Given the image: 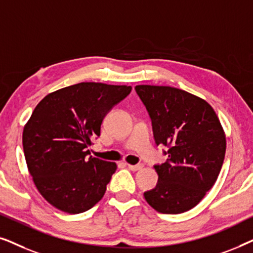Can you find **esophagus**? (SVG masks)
Returning a JSON list of instances; mask_svg holds the SVG:
<instances>
[{"label":"esophagus","mask_w":253,"mask_h":253,"mask_svg":"<svg viewBox=\"0 0 253 253\" xmlns=\"http://www.w3.org/2000/svg\"><path fill=\"white\" fill-rule=\"evenodd\" d=\"M144 166L141 165V164H139V165H127V168L130 169V170H132V171H137V170H140L141 168H143Z\"/></svg>","instance_id":"obj_1"}]
</instances>
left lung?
Segmentation results:
<instances>
[{"label":"left lung","instance_id":"8db88e82","mask_svg":"<svg viewBox=\"0 0 253 253\" xmlns=\"http://www.w3.org/2000/svg\"><path fill=\"white\" fill-rule=\"evenodd\" d=\"M137 94L152 121L157 145L168 147L165 164L155 165L159 179L144 192L158 212L179 214L205 197L220 174L226 136L205 100L170 86L137 85Z\"/></svg>","mask_w":253,"mask_h":253}]
</instances>
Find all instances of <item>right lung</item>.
Returning <instances> with one entry per match:
<instances>
[{
	"mask_svg": "<svg viewBox=\"0 0 253 253\" xmlns=\"http://www.w3.org/2000/svg\"><path fill=\"white\" fill-rule=\"evenodd\" d=\"M131 86L79 83L44 96L23 131L27 168L38 191L69 214L92 209L116 171L114 162L89 157L92 139Z\"/></svg>",
	"mask_w": 253,
	"mask_h": 253,
	"instance_id": "obj_1",
	"label": "right lung"
}]
</instances>
